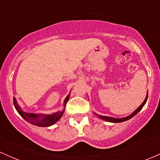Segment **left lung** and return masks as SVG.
<instances>
[{
    "mask_svg": "<svg viewBox=\"0 0 160 160\" xmlns=\"http://www.w3.org/2000/svg\"><path fill=\"white\" fill-rule=\"evenodd\" d=\"M147 100H148V93H147V96H146V98L145 101H144L143 103H142L141 105L139 106V107H138L137 109H136L135 111L133 112L132 113L131 115H128V116L127 117H124V118H112V117H108V116H103V115H98L99 118H101V119H103V120H105L107 121V122H113V123H118V122H125V121L127 120H129V119H130L132 118V117H133L134 115L137 114V113L139 112L141 109H142V107H144V105L145 104V103L147 102ZM97 115V114H95Z\"/></svg>",
    "mask_w": 160,
    "mask_h": 160,
    "instance_id": "left-lung-1",
    "label": "left lung"
}]
</instances>
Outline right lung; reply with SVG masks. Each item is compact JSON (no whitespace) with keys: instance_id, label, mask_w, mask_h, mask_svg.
Instances as JSON below:
<instances>
[{"instance_id":"obj_1","label":"right lung","mask_w":160,"mask_h":160,"mask_svg":"<svg viewBox=\"0 0 160 160\" xmlns=\"http://www.w3.org/2000/svg\"><path fill=\"white\" fill-rule=\"evenodd\" d=\"M69 96H70V94L67 96L64 101L65 107L69 99ZM13 103H14L16 110L18 111V112L20 114V115L23 118L25 119L27 122L30 123V124L36 125V126L38 127H49L53 125V124H55L56 122H58L59 119H60L65 110V109H63V111L58 112H56L54 114L52 115H37L34 114V113H28L25 112H23L22 109H21V107L17 103L16 100H15V98H13Z\"/></svg>"}]
</instances>
